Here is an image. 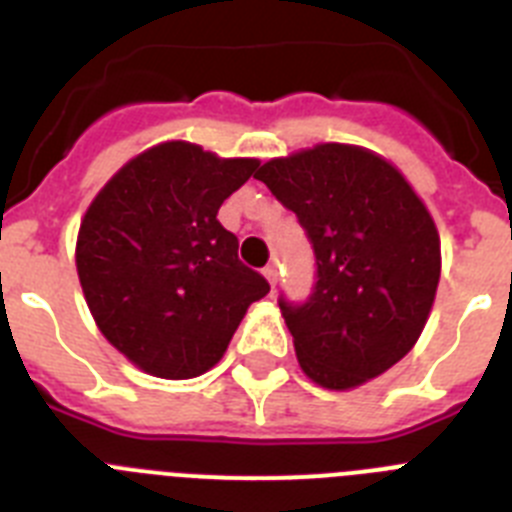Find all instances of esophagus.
<instances>
[{"label":"esophagus","instance_id":"obj_1","mask_svg":"<svg viewBox=\"0 0 512 512\" xmlns=\"http://www.w3.org/2000/svg\"><path fill=\"white\" fill-rule=\"evenodd\" d=\"M262 275H265V278H268L270 288L278 286V265H268V268L262 270Z\"/></svg>","mask_w":512,"mask_h":512}]
</instances>
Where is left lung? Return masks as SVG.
<instances>
[{"instance_id":"8db88e82","label":"left lung","mask_w":512,"mask_h":512,"mask_svg":"<svg viewBox=\"0 0 512 512\" xmlns=\"http://www.w3.org/2000/svg\"><path fill=\"white\" fill-rule=\"evenodd\" d=\"M317 255L304 306L281 301L301 371L322 389L376 379L415 348L441 281V237L407 177L376 151L317 144L257 172Z\"/></svg>"}]
</instances>
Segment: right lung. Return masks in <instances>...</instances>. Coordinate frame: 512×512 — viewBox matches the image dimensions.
<instances>
[{"instance_id": "add662e5", "label": "right lung", "mask_w": 512, "mask_h": 512, "mask_svg": "<svg viewBox=\"0 0 512 512\" xmlns=\"http://www.w3.org/2000/svg\"><path fill=\"white\" fill-rule=\"evenodd\" d=\"M257 164L162 141L128 159L84 211L74 252L84 301L139 371L170 381L211 371L270 291L216 219Z\"/></svg>"}]
</instances>
